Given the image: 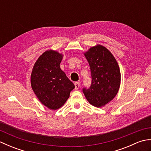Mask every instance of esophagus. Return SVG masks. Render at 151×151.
I'll list each match as a JSON object with an SVG mask.
<instances>
[{
    "label": "esophagus",
    "instance_id": "esophagus-1",
    "mask_svg": "<svg viewBox=\"0 0 151 151\" xmlns=\"http://www.w3.org/2000/svg\"><path fill=\"white\" fill-rule=\"evenodd\" d=\"M75 89H78L80 88V83L78 82H76L75 83Z\"/></svg>",
    "mask_w": 151,
    "mask_h": 151
}]
</instances>
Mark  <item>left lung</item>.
<instances>
[{
  "label": "left lung",
  "mask_w": 151,
  "mask_h": 151,
  "mask_svg": "<svg viewBox=\"0 0 151 151\" xmlns=\"http://www.w3.org/2000/svg\"><path fill=\"white\" fill-rule=\"evenodd\" d=\"M90 67V88L83 89L88 101L97 108L104 106L117 94L121 84V72L116 60L101 45L91 47L84 53Z\"/></svg>",
  "instance_id": "8db88e82"
}]
</instances>
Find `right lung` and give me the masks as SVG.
<instances>
[{
	"instance_id": "1",
	"label": "right lung",
	"mask_w": 151,
	"mask_h": 151,
	"mask_svg": "<svg viewBox=\"0 0 151 151\" xmlns=\"http://www.w3.org/2000/svg\"><path fill=\"white\" fill-rule=\"evenodd\" d=\"M62 54L48 50L38 58L31 74V86L39 101L50 110L65 104L75 85L60 68Z\"/></svg>"
}]
</instances>
